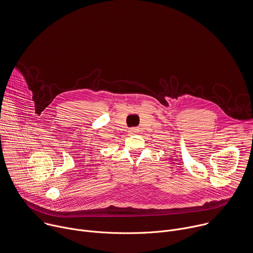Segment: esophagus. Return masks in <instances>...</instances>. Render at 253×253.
Listing matches in <instances>:
<instances>
[{
    "mask_svg": "<svg viewBox=\"0 0 253 253\" xmlns=\"http://www.w3.org/2000/svg\"><path fill=\"white\" fill-rule=\"evenodd\" d=\"M136 131H137V129H136V128H131V129L129 130V132H130L131 134H134V133H136Z\"/></svg>",
    "mask_w": 253,
    "mask_h": 253,
    "instance_id": "34e87169",
    "label": "esophagus"
}]
</instances>
